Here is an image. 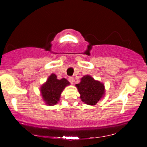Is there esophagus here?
I'll return each instance as SVG.
<instances>
[{
    "label": "esophagus",
    "mask_w": 147,
    "mask_h": 147,
    "mask_svg": "<svg viewBox=\"0 0 147 147\" xmlns=\"http://www.w3.org/2000/svg\"><path fill=\"white\" fill-rule=\"evenodd\" d=\"M68 80H69V82H70V83L73 84V82H74V78L73 77H69V78H68Z\"/></svg>",
    "instance_id": "1"
}]
</instances>
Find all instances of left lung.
Listing matches in <instances>:
<instances>
[{"label": "left lung", "mask_w": 147, "mask_h": 147, "mask_svg": "<svg viewBox=\"0 0 147 147\" xmlns=\"http://www.w3.org/2000/svg\"><path fill=\"white\" fill-rule=\"evenodd\" d=\"M82 101L88 105H95L104 94V86L90 76H85L76 84Z\"/></svg>", "instance_id": "8db88e82"}]
</instances>
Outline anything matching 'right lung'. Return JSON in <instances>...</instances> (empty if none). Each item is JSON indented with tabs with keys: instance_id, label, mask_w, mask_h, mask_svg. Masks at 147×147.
<instances>
[{
	"instance_id": "right-lung-1",
	"label": "right lung",
	"mask_w": 147,
	"mask_h": 147,
	"mask_svg": "<svg viewBox=\"0 0 147 147\" xmlns=\"http://www.w3.org/2000/svg\"><path fill=\"white\" fill-rule=\"evenodd\" d=\"M69 84V82L65 78L57 80V76L52 74L47 82L41 88V95L44 101L49 106L55 105L59 101L63 90Z\"/></svg>"
}]
</instances>
